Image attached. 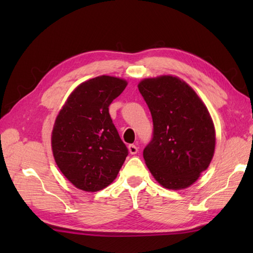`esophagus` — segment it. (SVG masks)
<instances>
[{
  "instance_id": "esophagus-1",
  "label": "esophagus",
  "mask_w": 253,
  "mask_h": 253,
  "mask_svg": "<svg viewBox=\"0 0 253 253\" xmlns=\"http://www.w3.org/2000/svg\"><path fill=\"white\" fill-rule=\"evenodd\" d=\"M128 150H129L130 154H137L138 152V148L135 144H129V146H128Z\"/></svg>"
}]
</instances>
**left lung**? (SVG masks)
<instances>
[{"mask_svg": "<svg viewBox=\"0 0 253 253\" xmlns=\"http://www.w3.org/2000/svg\"><path fill=\"white\" fill-rule=\"evenodd\" d=\"M138 88L153 121L152 139L143 150L148 169L164 188L185 189L212 161L211 115L193 89L177 77L147 78Z\"/></svg>", "mask_w": 253, "mask_h": 253, "instance_id": "left-lung-1", "label": "left lung"}]
</instances>
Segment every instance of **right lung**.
Segmentation results:
<instances>
[{
  "instance_id": "add662e5",
  "label": "right lung",
  "mask_w": 253,
  "mask_h": 253,
  "mask_svg": "<svg viewBox=\"0 0 253 253\" xmlns=\"http://www.w3.org/2000/svg\"><path fill=\"white\" fill-rule=\"evenodd\" d=\"M127 82L99 76L79 84L58 113L52 151L63 175L84 191H99L116 178L128 149L112 122L109 106Z\"/></svg>"
}]
</instances>
